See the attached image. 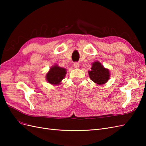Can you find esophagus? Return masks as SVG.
I'll return each instance as SVG.
<instances>
[{
	"instance_id": "34e87169",
	"label": "esophagus",
	"mask_w": 146,
	"mask_h": 146,
	"mask_svg": "<svg viewBox=\"0 0 146 146\" xmlns=\"http://www.w3.org/2000/svg\"><path fill=\"white\" fill-rule=\"evenodd\" d=\"M74 67L76 69H78L79 67H80V65H79L78 63L76 62V63H74Z\"/></svg>"
}]
</instances>
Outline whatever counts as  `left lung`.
I'll return each mask as SVG.
<instances>
[{
  "instance_id": "1",
  "label": "left lung",
  "mask_w": 146,
  "mask_h": 146,
  "mask_svg": "<svg viewBox=\"0 0 146 146\" xmlns=\"http://www.w3.org/2000/svg\"><path fill=\"white\" fill-rule=\"evenodd\" d=\"M91 69V70H88V74L92 82L102 85L109 80L110 77L109 69L105 68L99 61H96L92 63Z\"/></svg>"
}]
</instances>
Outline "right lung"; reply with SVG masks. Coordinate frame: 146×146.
<instances>
[{
    "label": "right lung",
    "mask_w": 146,
    "mask_h": 146,
    "mask_svg": "<svg viewBox=\"0 0 146 146\" xmlns=\"http://www.w3.org/2000/svg\"><path fill=\"white\" fill-rule=\"evenodd\" d=\"M67 73V69L55 64L50 68L46 75L47 82L53 85H60Z\"/></svg>",
    "instance_id": "add662e5"
}]
</instances>
